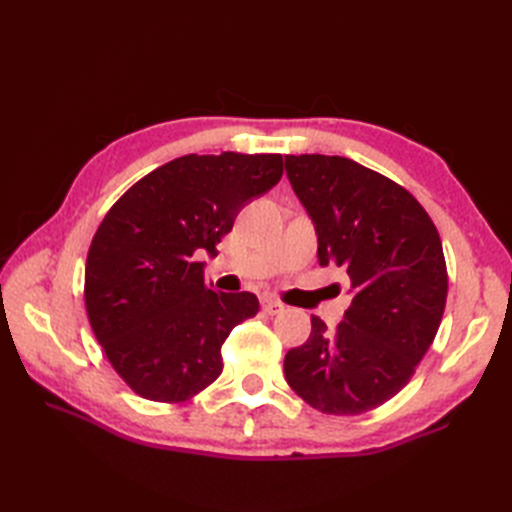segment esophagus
I'll return each mask as SVG.
<instances>
[{"instance_id": "34e87169", "label": "esophagus", "mask_w": 512, "mask_h": 512, "mask_svg": "<svg viewBox=\"0 0 512 512\" xmlns=\"http://www.w3.org/2000/svg\"><path fill=\"white\" fill-rule=\"evenodd\" d=\"M262 310H264L266 314H270V317H273V314L284 312V303H279V301H275V299H262Z\"/></svg>"}]
</instances>
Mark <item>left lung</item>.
Returning a JSON list of instances; mask_svg holds the SVG:
<instances>
[{
    "label": "left lung",
    "instance_id": "8db88e82",
    "mask_svg": "<svg viewBox=\"0 0 512 512\" xmlns=\"http://www.w3.org/2000/svg\"><path fill=\"white\" fill-rule=\"evenodd\" d=\"M286 176L317 233V257L350 277L334 332L312 317L288 350V385L310 407L356 416L409 383L440 328L447 264L436 224L400 184L343 156H286Z\"/></svg>",
    "mask_w": 512,
    "mask_h": 512
}]
</instances>
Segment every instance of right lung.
<instances>
[{"label":"right lung","instance_id":"obj_1","mask_svg":"<svg viewBox=\"0 0 512 512\" xmlns=\"http://www.w3.org/2000/svg\"><path fill=\"white\" fill-rule=\"evenodd\" d=\"M281 173V154H189L147 173L105 215L85 264V308L136 394L180 402L222 374L224 341L259 301L213 290L200 257L217 255L237 213Z\"/></svg>","mask_w":512,"mask_h":512}]
</instances>
